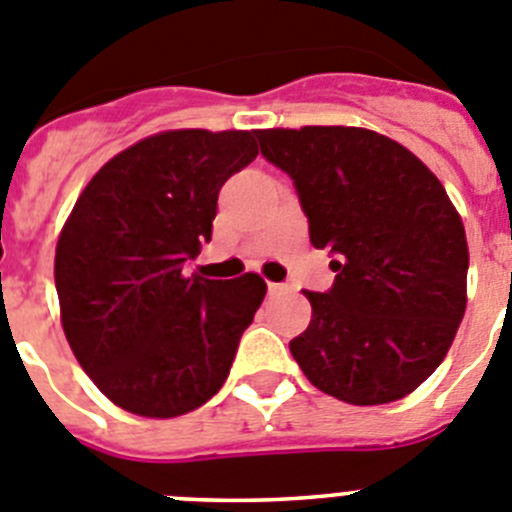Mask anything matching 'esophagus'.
Masks as SVG:
<instances>
[{
  "label": "esophagus",
  "mask_w": 512,
  "mask_h": 512,
  "mask_svg": "<svg viewBox=\"0 0 512 512\" xmlns=\"http://www.w3.org/2000/svg\"><path fill=\"white\" fill-rule=\"evenodd\" d=\"M267 290H270V296H280V293H288V285H285V283H267Z\"/></svg>",
  "instance_id": "1"
}]
</instances>
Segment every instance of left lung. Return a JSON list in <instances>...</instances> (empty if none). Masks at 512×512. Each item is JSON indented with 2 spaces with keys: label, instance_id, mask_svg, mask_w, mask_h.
<instances>
[{
  "label": "left lung",
  "instance_id": "8db88e82",
  "mask_svg": "<svg viewBox=\"0 0 512 512\" xmlns=\"http://www.w3.org/2000/svg\"><path fill=\"white\" fill-rule=\"evenodd\" d=\"M293 178L334 285L306 290L311 324L290 354L326 395L352 405L405 398L449 352L467 308L464 224L439 178L403 145L362 127L257 130Z\"/></svg>",
  "mask_w": 512,
  "mask_h": 512
}]
</instances>
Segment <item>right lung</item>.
Here are the masks:
<instances>
[{
    "instance_id": "obj_1",
    "label": "right lung",
    "mask_w": 512,
    "mask_h": 512,
    "mask_svg": "<svg viewBox=\"0 0 512 512\" xmlns=\"http://www.w3.org/2000/svg\"><path fill=\"white\" fill-rule=\"evenodd\" d=\"M255 158L252 132L168 130L114 155L78 196L55 247L63 331L124 411L183 416L227 380L267 285L183 265L211 239L227 178Z\"/></svg>"
}]
</instances>
